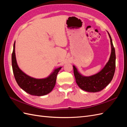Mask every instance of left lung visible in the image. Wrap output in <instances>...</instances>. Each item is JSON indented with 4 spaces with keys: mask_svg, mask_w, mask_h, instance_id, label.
Returning a JSON list of instances; mask_svg holds the SVG:
<instances>
[{
    "mask_svg": "<svg viewBox=\"0 0 127 127\" xmlns=\"http://www.w3.org/2000/svg\"><path fill=\"white\" fill-rule=\"evenodd\" d=\"M112 47L111 54L108 62L99 72L89 77L83 76L73 67V72L77 85L81 89L89 92H97L102 90L111 82L115 70V51L111 36L108 32Z\"/></svg>",
    "mask_w": 127,
    "mask_h": 127,
    "instance_id": "8db88e82",
    "label": "left lung"
}]
</instances>
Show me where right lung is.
I'll return each instance as SVG.
<instances>
[{"mask_svg": "<svg viewBox=\"0 0 127 127\" xmlns=\"http://www.w3.org/2000/svg\"><path fill=\"white\" fill-rule=\"evenodd\" d=\"M13 72L18 85L28 94L32 95L42 96L50 93L55 85L57 75L61 67L55 69L46 78L36 79L27 75L19 69L16 61L15 53V42L12 55Z\"/></svg>", "mask_w": 127, "mask_h": 127, "instance_id": "obj_1", "label": "right lung"}]
</instances>
